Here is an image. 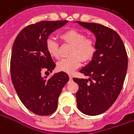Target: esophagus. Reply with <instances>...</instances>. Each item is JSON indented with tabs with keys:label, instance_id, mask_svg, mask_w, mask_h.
I'll use <instances>...</instances> for the list:
<instances>
[{
	"label": "esophagus",
	"instance_id": "obj_1",
	"mask_svg": "<svg viewBox=\"0 0 134 134\" xmlns=\"http://www.w3.org/2000/svg\"><path fill=\"white\" fill-rule=\"evenodd\" d=\"M69 77H70V80H72V77L71 75H69Z\"/></svg>",
	"mask_w": 134,
	"mask_h": 134
}]
</instances>
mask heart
I'll return each mask as SVG.
<instances>
[{
	"mask_svg": "<svg viewBox=\"0 0 134 134\" xmlns=\"http://www.w3.org/2000/svg\"><path fill=\"white\" fill-rule=\"evenodd\" d=\"M86 34L77 30H69L61 35L62 41L72 45L70 55L68 58L62 59L57 64L59 71L71 74L81 64L82 59L85 62L91 60L96 53L95 41L86 38ZM46 48L48 53L53 58L59 57V45L54 38L49 37L46 41Z\"/></svg>",
	"mask_w": 134,
	"mask_h": 134,
	"instance_id": "1",
	"label": "heart"
}]
</instances>
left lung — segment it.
Listing matches in <instances>:
<instances>
[{
    "instance_id": "obj_1",
    "label": "left lung",
    "mask_w": 134,
    "mask_h": 134,
    "mask_svg": "<svg viewBox=\"0 0 134 134\" xmlns=\"http://www.w3.org/2000/svg\"><path fill=\"white\" fill-rule=\"evenodd\" d=\"M77 22L94 34L96 46L91 61L80 70L89 77L88 80L73 78L79 86L77 106L85 115H98L109 109L119 96L126 78L128 56L115 30L96 23Z\"/></svg>"
}]
</instances>
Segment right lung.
<instances>
[{
    "instance_id": "add662e5",
    "label": "right lung",
    "mask_w": 134,
    "mask_h": 134,
    "mask_svg": "<svg viewBox=\"0 0 134 134\" xmlns=\"http://www.w3.org/2000/svg\"><path fill=\"white\" fill-rule=\"evenodd\" d=\"M68 21H43L28 25L16 36L11 58V76L16 93L29 110L38 115L56 111L62 90L69 81L66 72H59L47 79L56 64L46 48L48 36Z\"/></svg>"
}]
</instances>
